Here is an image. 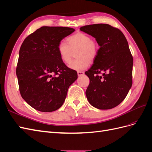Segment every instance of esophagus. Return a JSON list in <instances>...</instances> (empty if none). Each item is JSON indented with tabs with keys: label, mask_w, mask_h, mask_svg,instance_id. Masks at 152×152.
I'll list each match as a JSON object with an SVG mask.
<instances>
[{
	"label": "esophagus",
	"mask_w": 152,
	"mask_h": 152,
	"mask_svg": "<svg viewBox=\"0 0 152 152\" xmlns=\"http://www.w3.org/2000/svg\"><path fill=\"white\" fill-rule=\"evenodd\" d=\"M84 74V73L83 72H77V75H78V76H82Z\"/></svg>",
	"instance_id": "esophagus-1"
}]
</instances>
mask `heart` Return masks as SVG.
<instances>
[{"mask_svg":"<svg viewBox=\"0 0 152 152\" xmlns=\"http://www.w3.org/2000/svg\"><path fill=\"white\" fill-rule=\"evenodd\" d=\"M68 44L61 41L58 44L57 51L61 61L65 64L71 62L73 51H75V60L69 64V67L76 71L86 69L90 61H94L99 52V45L86 33L78 32L67 39Z\"/></svg>","mask_w":152,"mask_h":152,"instance_id":"obj_1","label":"heart"}]
</instances>
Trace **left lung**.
Segmentation results:
<instances>
[{
	"instance_id": "8db88e82",
	"label": "left lung",
	"mask_w": 152,
	"mask_h": 152,
	"mask_svg": "<svg viewBox=\"0 0 152 152\" xmlns=\"http://www.w3.org/2000/svg\"><path fill=\"white\" fill-rule=\"evenodd\" d=\"M95 38L100 46L94 64L85 74L90 79L86 95L100 110L115 108L124 101L132 85L133 57L120 29L107 24L80 28Z\"/></svg>"
}]
</instances>
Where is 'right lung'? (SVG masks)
Masks as SVG:
<instances>
[{
	"label": "right lung",
	"instance_id": "add662e5",
	"mask_svg": "<svg viewBox=\"0 0 152 152\" xmlns=\"http://www.w3.org/2000/svg\"><path fill=\"white\" fill-rule=\"evenodd\" d=\"M75 29L42 26L28 35L19 50L16 74L22 97L34 109L53 112L65 101L70 85L77 79L75 70L61 61L58 44Z\"/></svg>",
	"mask_w": 152,
	"mask_h": 152
}]
</instances>
